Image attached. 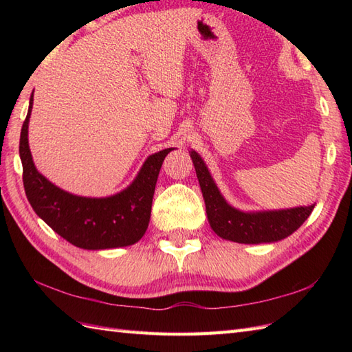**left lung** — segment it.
Segmentation results:
<instances>
[{
    "mask_svg": "<svg viewBox=\"0 0 352 352\" xmlns=\"http://www.w3.org/2000/svg\"><path fill=\"white\" fill-rule=\"evenodd\" d=\"M193 166L206 201L207 218L216 234L237 243L276 242L290 236L309 218L313 207H296L278 212L243 213L227 204L222 198L203 159L190 153Z\"/></svg>",
    "mask_w": 352,
    "mask_h": 352,
    "instance_id": "left-lung-1",
    "label": "left lung"
}]
</instances>
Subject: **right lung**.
<instances>
[{
	"mask_svg": "<svg viewBox=\"0 0 352 352\" xmlns=\"http://www.w3.org/2000/svg\"><path fill=\"white\" fill-rule=\"evenodd\" d=\"M33 95L19 139L22 182L33 210L58 236L85 250H107L140 241L151 216L153 195L164 157L174 148L149 155L136 180L109 198L76 197L58 189L36 170L28 148V119Z\"/></svg>",
	"mask_w": 352,
	"mask_h": 352,
	"instance_id": "right-lung-1",
	"label": "right lung"
}]
</instances>
